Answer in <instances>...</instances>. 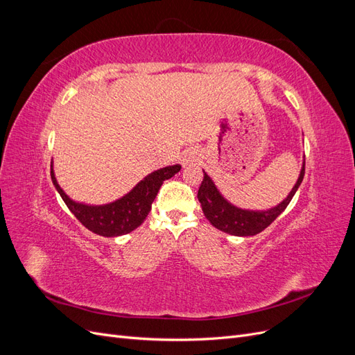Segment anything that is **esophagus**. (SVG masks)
Returning a JSON list of instances; mask_svg holds the SVG:
<instances>
[{
  "instance_id": "obj_1",
  "label": "esophagus",
  "mask_w": 355,
  "mask_h": 355,
  "mask_svg": "<svg viewBox=\"0 0 355 355\" xmlns=\"http://www.w3.org/2000/svg\"><path fill=\"white\" fill-rule=\"evenodd\" d=\"M192 163H194V157H192L191 154H188V155L184 158V164H185V166H191Z\"/></svg>"
}]
</instances>
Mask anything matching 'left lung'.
I'll list each match as a JSON object with an SVG mask.
<instances>
[{"mask_svg":"<svg viewBox=\"0 0 355 355\" xmlns=\"http://www.w3.org/2000/svg\"><path fill=\"white\" fill-rule=\"evenodd\" d=\"M304 175L305 164L302 166L296 185L290 191L287 198L278 204V206L263 211L243 210L232 206L231 202H228L219 194L218 188L214 187L213 180L206 173H204L197 197L198 201L201 202L204 216L209 219V222L214 228L231 235H237V237H249V235H256L270 227V225L286 210L288 202L292 201L293 196L296 194L299 185L302 184Z\"/></svg>","mask_w":355,"mask_h":355,"instance_id":"1","label":"left lung"}]
</instances>
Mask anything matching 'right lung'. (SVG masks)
I'll return each instance as SVG.
<instances>
[{
  "label": "right lung",
  "mask_w": 355,
  "mask_h": 355,
  "mask_svg": "<svg viewBox=\"0 0 355 355\" xmlns=\"http://www.w3.org/2000/svg\"><path fill=\"white\" fill-rule=\"evenodd\" d=\"M179 170V164L159 168L139 182L123 198L105 204V206H85V204L72 201L58 185L53 170L51 180L68 209L85 228L102 237H118V235L132 232L139 225H142L148 213L151 211L153 201L163 182L175 176Z\"/></svg>",
  "instance_id": "add662e5"
}]
</instances>
